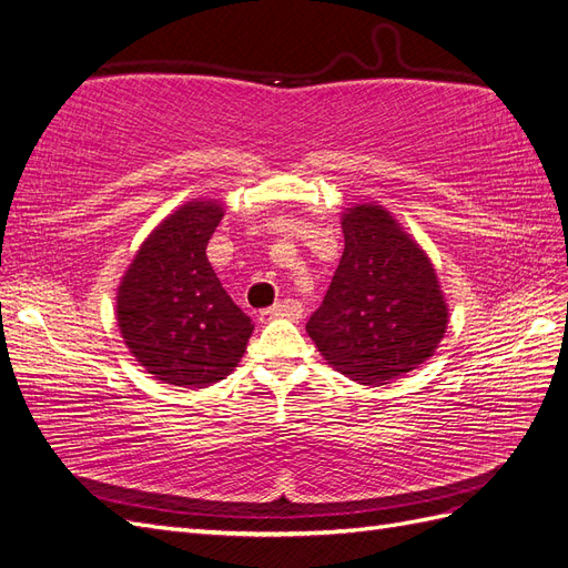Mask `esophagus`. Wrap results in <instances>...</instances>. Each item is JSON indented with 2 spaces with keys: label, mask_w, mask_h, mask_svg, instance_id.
Returning a JSON list of instances; mask_svg holds the SVG:
<instances>
[{
  "label": "esophagus",
  "mask_w": 568,
  "mask_h": 568,
  "mask_svg": "<svg viewBox=\"0 0 568 568\" xmlns=\"http://www.w3.org/2000/svg\"><path fill=\"white\" fill-rule=\"evenodd\" d=\"M303 315V305L294 298H286V301H280L274 303L272 307H265V311H261V322H270V320H277V317H288V320H298Z\"/></svg>",
  "instance_id": "1"
}]
</instances>
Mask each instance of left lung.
Wrapping results in <instances>:
<instances>
[{
  "instance_id": "obj_1",
  "label": "left lung",
  "mask_w": 568,
  "mask_h": 568,
  "mask_svg": "<svg viewBox=\"0 0 568 568\" xmlns=\"http://www.w3.org/2000/svg\"><path fill=\"white\" fill-rule=\"evenodd\" d=\"M341 227L346 248L305 329L343 376L390 382L436 353L448 305L428 255L382 205L346 209Z\"/></svg>"
}]
</instances>
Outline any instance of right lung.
<instances>
[{
	"mask_svg": "<svg viewBox=\"0 0 568 568\" xmlns=\"http://www.w3.org/2000/svg\"><path fill=\"white\" fill-rule=\"evenodd\" d=\"M222 215L211 199L180 205L146 236L118 286L125 346L163 384L203 388L225 379L251 338V317L205 255Z\"/></svg>",
	"mask_w": 568,
	"mask_h": 568,
	"instance_id": "right-lung-1",
	"label": "right lung"
}]
</instances>
